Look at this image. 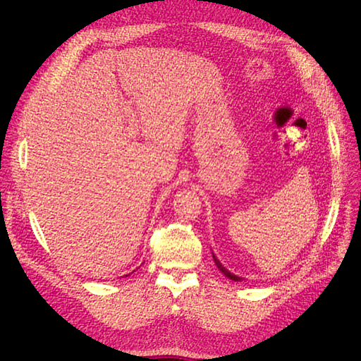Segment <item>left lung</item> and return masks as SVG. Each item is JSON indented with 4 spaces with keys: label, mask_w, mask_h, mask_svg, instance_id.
Masks as SVG:
<instances>
[{
    "label": "left lung",
    "mask_w": 361,
    "mask_h": 361,
    "mask_svg": "<svg viewBox=\"0 0 361 361\" xmlns=\"http://www.w3.org/2000/svg\"><path fill=\"white\" fill-rule=\"evenodd\" d=\"M212 257H214V262H215V265L218 267V269H220L221 272H223V274L227 277V279H231V280H233V281H241L243 279L241 277H238V276H235V274H232V272L231 271H227L221 264H220V260H218L214 255H212Z\"/></svg>",
    "instance_id": "1"
}]
</instances>
